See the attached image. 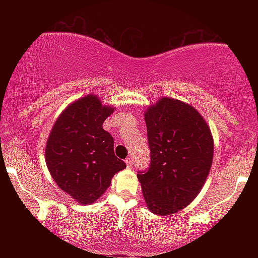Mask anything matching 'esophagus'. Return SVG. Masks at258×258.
Instances as JSON below:
<instances>
[{"label": "esophagus", "instance_id": "1", "mask_svg": "<svg viewBox=\"0 0 258 258\" xmlns=\"http://www.w3.org/2000/svg\"><path fill=\"white\" fill-rule=\"evenodd\" d=\"M125 163H126V167H128L129 169H132L133 167H134V161H133V158L132 157H128L125 160Z\"/></svg>", "mask_w": 258, "mask_h": 258}]
</instances>
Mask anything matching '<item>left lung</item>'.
Listing matches in <instances>:
<instances>
[{"label": "left lung", "mask_w": 258, "mask_h": 258, "mask_svg": "<svg viewBox=\"0 0 258 258\" xmlns=\"http://www.w3.org/2000/svg\"><path fill=\"white\" fill-rule=\"evenodd\" d=\"M150 163L137 172L151 213L170 215L192 202L214 155L210 129L191 105L164 97L146 112Z\"/></svg>", "instance_id": "8db88e82"}]
</instances>
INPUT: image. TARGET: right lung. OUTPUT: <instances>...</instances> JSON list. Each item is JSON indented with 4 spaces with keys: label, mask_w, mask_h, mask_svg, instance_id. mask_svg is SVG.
Listing matches in <instances>:
<instances>
[{
    "label": "right lung",
    "mask_w": 258,
    "mask_h": 258,
    "mask_svg": "<svg viewBox=\"0 0 258 258\" xmlns=\"http://www.w3.org/2000/svg\"><path fill=\"white\" fill-rule=\"evenodd\" d=\"M112 108L94 95L70 104L55 122L45 147L49 171L59 188L81 204H90L109 188L125 163L115 156L114 139L103 129Z\"/></svg>",
    "instance_id": "add662e5"
}]
</instances>
